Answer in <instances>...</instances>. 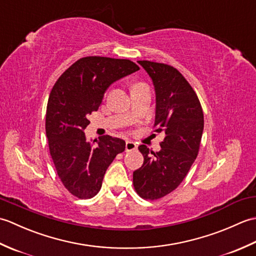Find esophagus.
<instances>
[{"label":"esophagus","mask_w":256,"mask_h":256,"mask_svg":"<svg viewBox=\"0 0 256 256\" xmlns=\"http://www.w3.org/2000/svg\"><path fill=\"white\" fill-rule=\"evenodd\" d=\"M138 148V145L133 140H126L125 143V152H132L134 150Z\"/></svg>","instance_id":"34e87169"}]
</instances>
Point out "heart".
<instances>
[{"mask_svg": "<svg viewBox=\"0 0 256 256\" xmlns=\"http://www.w3.org/2000/svg\"><path fill=\"white\" fill-rule=\"evenodd\" d=\"M136 86H142V84H136Z\"/></svg>", "mask_w": 256, "mask_h": 256, "instance_id": "obj_1", "label": "heart"}]
</instances>
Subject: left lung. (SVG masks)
Segmentation results:
<instances>
[{
    "instance_id": "8db88e82",
    "label": "left lung",
    "mask_w": 256,
    "mask_h": 256,
    "mask_svg": "<svg viewBox=\"0 0 256 256\" xmlns=\"http://www.w3.org/2000/svg\"><path fill=\"white\" fill-rule=\"evenodd\" d=\"M138 62L153 81L154 126L165 138L156 153L146 145L138 146L144 162L133 172V184L140 197L155 200L175 190L194 164L204 132V112L192 86L176 68L148 60Z\"/></svg>"
}]
</instances>
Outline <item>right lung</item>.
Segmentation results:
<instances>
[{"label":"right lung","instance_id":"1","mask_svg":"<svg viewBox=\"0 0 256 256\" xmlns=\"http://www.w3.org/2000/svg\"><path fill=\"white\" fill-rule=\"evenodd\" d=\"M138 70L128 59L84 57L54 86L46 112L48 145L59 178L77 198H92L100 192L108 167L125 150L123 140L110 135L89 142L84 135L89 114L99 108L108 86Z\"/></svg>","mask_w":256,"mask_h":256}]
</instances>
